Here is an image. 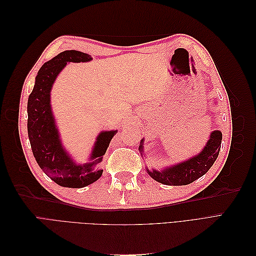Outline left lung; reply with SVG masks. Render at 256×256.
<instances>
[{"mask_svg": "<svg viewBox=\"0 0 256 256\" xmlns=\"http://www.w3.org/2000/svg\"><path fill=\"white\" fill-rule=\"evenodd\" d=\"M221 140L222 134L220 131L216 130L212 132L209 141L206 146L196 156L184 161L182 164L172 166L164 171L158 172L156 170H146L150 176L161 184L168 186H184L189 184L196 180L198 178L202 177L208 170L212 166L216 159L218 158V154L221 148ZM143 143V140L141 141ZM143 145L141 144L138 150H143Z\"/></svg>", "mask_w": 256, "mask_h": 256, "instance_id": "1", "label": "left lung"}]
</instances>
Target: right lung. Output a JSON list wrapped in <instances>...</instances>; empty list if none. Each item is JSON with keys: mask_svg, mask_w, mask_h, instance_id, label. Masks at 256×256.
<instances>
[{"mask_svg": "<svg viewBox=\"0 0 256 256\" xmlns=\"http://www.w3.org/2000/svg\"><path fill=\"white\" fill-rule=\"evenodd\" d=\"M90 60L88 54L76 50L58 54L40 69L28 100V134L33 154L46 175L62 187L83 188L100 178L104 170L94 171V166L102 160L112 138L118 132L113 130L100 134L90 156L92 161L83 166H76L60 144L50 106L52 84L68 62L80 63Z\"/></svg>", "mask_w": 256, "mask_h": 256, "instance_id": "add662e5", "label": "right lung"}]
</instances>
